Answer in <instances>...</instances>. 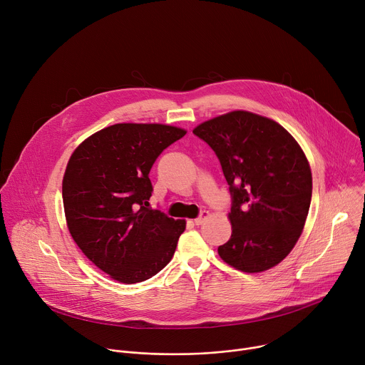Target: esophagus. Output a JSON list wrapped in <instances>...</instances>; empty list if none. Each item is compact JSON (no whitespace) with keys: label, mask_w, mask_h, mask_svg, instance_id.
I'll return each mask as SVG.
<instances>
[{"label":"esophagus","mask_w":365,"mask_h":365,"mask_svg":"<svg viewBox=\"0 0 365 365\" xmlns=\"http://www.w3.org/2000/svg\"><path fill=\"white\" fill-rule=\"evenodd\" d=\"M211 217V214L210 212H207V211H202L200 212V215L196 218V220H193V222L196 224V225H202L207 218H210Z\"/></svg>","instance_id":"esophagus-1"}]
</instances>
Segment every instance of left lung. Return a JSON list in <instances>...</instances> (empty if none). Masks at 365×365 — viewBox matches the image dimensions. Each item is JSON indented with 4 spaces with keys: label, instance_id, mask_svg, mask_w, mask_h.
Returning a JSON list of instances; mask_svg holds the SVG:
<instances>
[{
    "label": "left lung",
    "instance_id": "8db88e82",
    "mask_svg": "<svg viewBox=\"0 0 365 365\" xmlns=\"http://www.w3.org/2000/svg\"><path fill=\"white\" fill-rule=\"evenodd\" d=\"M218 155L232 195V234L218 247L244 273L266 272L302 235L312 197V172L293 135L274 120L231 111L193 128Z\"/></svg>",
    "mask_w": 365,
    "mask_h": 365
}]
</instances>
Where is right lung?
<instances>
[{
	"label": "right lung",
	"mask_w": 365,
	"mask_h": 365,
	"mask_svg": "<svg viewBox=\"0 0 365 365\" xmlns=\"http://www.w3.org/2000/svg\"><path fill=\"white\" fill-rule=\"evenodd\" d=\"M186 130L123 123L83 140L68 162L62 196L68 230L91 262L111 279L133 284L172 259L185 220L150 210V169Z\"/></svg>",
	"instance_id": "obj_1"
}]
</instances>
